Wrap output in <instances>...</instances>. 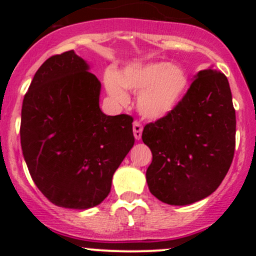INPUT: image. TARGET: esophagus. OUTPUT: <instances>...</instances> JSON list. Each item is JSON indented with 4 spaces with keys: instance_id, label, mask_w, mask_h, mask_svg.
<instances>
[{
    "instance_id": "1",
    "label": "esophagus",
    "mask_w": 256,
    "mask_h": 256,
    "mask_svg": "<svg viewBox=\"0 0 256 256\" xmlns=\"http://www.w3.org/2000/svg\"><path fill=\"white\" fill-rule=\"evenodd\" d=\"M132 128H134V136H135V138L136 140H140L141 136H142V125H141L138 121H135V122H134Z\"/></svg>"
}]
</instances>
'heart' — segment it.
I'll list each match as a JSON object with an SVG mask.
<instances>
[{
    "label": "heart",
    "mask_w": 256,
    "mask_h": 256,
    "mask_svg": "<svg viewBox=\"0 0 256 256\" xmlns=\"http://www.w3.org/2000/svg\"><path fill=\"white\" fill-rule=\"evenodd\" d=\"M188 85L184 70L168 62L128 66L118 76L106 79L109 94L118 102H128L124 88L140 92L138 109L142 116L158 120L171 114L182 99Z\"/></svg>",
    "instance_id": "1"
}]
</instances>
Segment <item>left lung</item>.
Instances as JSON below:
<instances>
[{
	"instance_id": "1",
	"label": "left lung",
	"mask_w": 256,
	"mask_h": 256,
	"mask_svg": "<svg viewBox=\"0 0 256 256\" xmlns=\"http://www.w3.org/2000/svg\"><path fill=\"white\" fill-rule=\"evenodd\" d=\"M236 126L226 76L200 70L176 109L144 128L142 141L152 152L146 171L150 192L172 206L212 194L233 161Z\"/></svg>"
}]
</instances>
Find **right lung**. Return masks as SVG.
<instances>
[{
	"instance_id": "1",
	"label": "right lung",
	"mask_w": 256,
	"mask_h": 256,
	"mask_svg": "<svg viewBox=\"0 0 256 256\" xmlns=\"http://www.w3.org/2000/svg\"><path fill=\"white\" fill-rule=\"evenodd\" d=\"M74 50L52 56L34 74L20 118V146L38 190L62 208L88 209L108 197L135 144L134 118L100 110L99 79Z\"/></svg>"
}]
</instances>
